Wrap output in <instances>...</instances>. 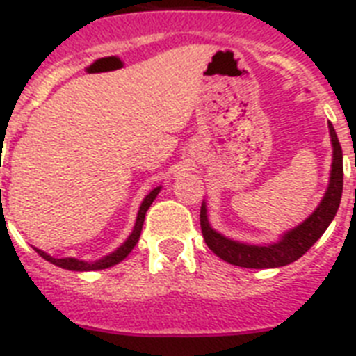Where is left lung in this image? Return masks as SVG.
Wrapping results in <instances>:
<instances>
[{
	"instance_id": "obj_1",
	"label": "left lung",
	"mask_w": 356,
	"mask_h": 356,
	"mask_svg": "<svg viewBox=\"0 0 356 356\" xmlns=\"http://www.w3.org/2000/svg\"><path fill=\"white\" fill-rule=\"evenodd\" d=\"M330 139H332L333 159L332 171H330L328 188L325 196L310 216L305 219L301 225L287 229L285 234L280 235V238L271 244H248V242H238L234 238L225 237L222 234L216 232L209 222V210L207 203H201L200 222L201 234L205 238L207 246L213 253L222 259L225 262L234 264L238 267H250V269H271V267H284L303 257L310 248L325 234L330 222L337 213L342 197V178H344V169H342V147L337 139V134L333 130V124L328 122Z\"/></svg>"
}]
</instances>
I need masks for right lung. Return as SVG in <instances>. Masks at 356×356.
Here are the masks:
<instances>
[{"label":"right lung","instance_id":"1","mask_svg":"<svg viewBox=\"0 0 356 356\" xmlns=\"http://www.w3.org/2000/svg\"><path fill=\"white\" fill-rule=\"evenodd\" d=\"M160 188L162 187H155L153 191H149V194L143 200V203H140L139 207V213H137V219H135V226L134 229H131V234L128 235L127 241L122 242L118 250L108 253L106 257H103V259L94 260V262H85V260L71 259V257H67V259H55V257L48 254L46 251L39 250V248H33V250H35L44 260H48V262L55 264V266L62 267V269H67V271H97V269H106V267L115 266V264H119L121 260L127 259L128 254H130V251L135 248V244L139 242L140 232H143V225H144V217H146V212L151 207V203H153L155 197L159 196Z\"/></svg>","mask_w":356,"mask_h":356}]
</instances>
